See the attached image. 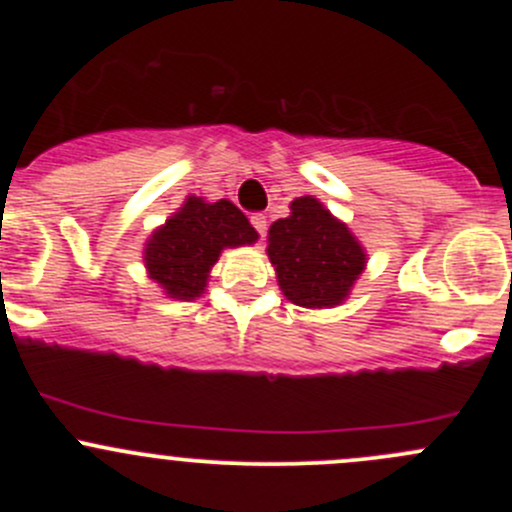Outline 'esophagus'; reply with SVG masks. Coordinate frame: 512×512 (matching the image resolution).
I'll return each mask as SVG.
<instances>
[{
  "label": "esophagus",
  "instance_id": "1",
  "mask_svg": "<svg viewBox=\"0 0 512 512\" xmlns=\"http://www.w3.org/2000/svg\"><path fill=\"white\" fill-rule=\"evenodd\" d=\"M252 227H255V230L257 232H260V235H265V232H267V218H265V215H252Z\"/></svg>",
  "mask_w": 512,
  "mask_h": 512
}]
</instances>
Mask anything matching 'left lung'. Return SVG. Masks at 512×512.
<instances>
[{
    "instance_id": "1",
    "label": "left lung",
    "mask_w": 512,
    "mask_h": 512,
    "mask_svg": "<svg viewBox=\"0 0 512 512\" xmlns=\"http://www.w3.org/2000/svg\"><path fill=\"white\" fill-rule=\"evenodd\" d=\"M267 257L282 294L307 309L344 304L366 270L364 245L314 195L294 198L287 218L270 225Z\"/></svg>"
}]
</instances>
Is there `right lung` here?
Returning <instances> with one entry per match:
<instances>
[{"label": "right lung", "instance_id": "1", "mask_svg": "<svg viewBox=\"0 0 512 512\" xmlns=\"http://www.w3.org/2000/svg\"><path fill=\"white\" fill-rule=\"evenodd\" d=\"M257 230L230 200L208 203L188 195L185 203L151 232L143 247V265L170 299L200 297L208 287L210 270L227 247L257 242Z\"/></svg>", "mask_w": 512, "mask_h": 512}]
</instances>
